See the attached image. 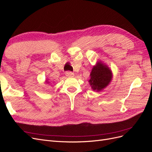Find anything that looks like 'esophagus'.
I'll return each instance as SVG.
<instances>
[{
    "instance_id": "1",
    "label": "esophagus",
    "mask_w": 152,
    "mask_h": 152,
    "mask_svg": "<svg viewBox=\"0 0 152 152\" xmlns=\"http://www.w3.org/2000/svg\"><path fill=\"white\" fill-rule=\"evenodd\" d=\"M66 75L67 77H73V76H74V73L71 72H66Z\"/></svg>"
}]
</instances>
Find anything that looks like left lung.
<instances>
[{"instance_id": "obj_1", "label": "left lung", "mask_w": 152, "mask_h": 152, "mask_svg": "<svg viewBox=\"0 0 152 152\" xmlns=\"http://www.w3.org/2000/svg\"><path fill=\"white\" fill-rule=\"evenodd\" d=\"M113 78L112 72L105 63L98 61L93 66L90 73L89 83L91 89L99 92L106 88L111 82Z\"/></svg>"}]
</instances>
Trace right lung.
<instances>
[{"label":"right lung","instance_id":"add662e5","mask_svg":"<svg viewBox=\"0 0 152 152\" xmlns=\"http://www.w3.org/2000/svg\"><path fill=\"white\" fill-rule=\"evenodd\" d=\"M45 84H49V82H48V80H45Z\"/></svg>","mask_w":152,"mask_h":152}]
</instances>
